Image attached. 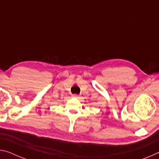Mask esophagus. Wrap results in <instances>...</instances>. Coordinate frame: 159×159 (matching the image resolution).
<instances>
[{
	"instance_id": "34e87169",
	"label": "esophagus",
	"mask_w": 159,
	"mask_h": 159,
	"mask_svg": "<svg viewBox=\"0 0 159 159\" xmlns=\"http://www.w3.org/2000/svg\"><path fill=\"white\" fill-rule=\"evenodd\" d=\"M72 97H74V98H79V95H76V94H75V95H72Z\"/></svg>"
}]
</instances>
